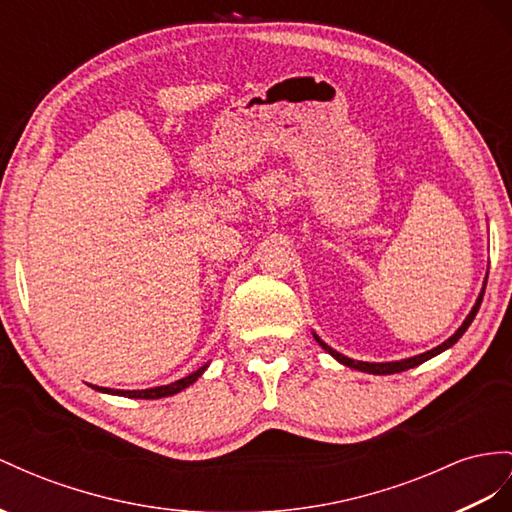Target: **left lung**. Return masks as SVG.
Listing matches in <instances>:
<instances>
[{"instance_id":"obj_1","label":"left lung","mask_w":512,"mask_h":512,"mask_svg":"<svg viewBox=\"0 0 512 512\" xmlns=\"http://www.w3.org/2000/svg\"><path fill=\"white\" fill-rule=\"evenodd\" d=\"M484 287H487V281L482 283V290H480V294H478V298H476V305L471 307V311H469V316L463 320V324L458 326V331L452 335V337H448L445 339V342L441 344V346H437V348H432V350H428V352H422V355H415V357H409V359H400V361H387V363H368V361H355V359H348V357H344L342 352H337V350H333L329 344H324L322 339L313 333V337H316V342L329 352L331 357H335L339 363L342 365H348V368H355V370H359V372H368V374H398V372H404V370H411V368H417V365H422L424 361H428V359H432V357H437V355H441L443 350H448V348H452L458 339L463 337V333L469 329V324L474 322V318H476V313H478V309H480V303H482V296H484Z\"/></svg>"}]
</instances>
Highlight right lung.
<instances>
[{
  "label": "right lung",
  "mask_w": 512,
  "mask_h": 512,
  "mask_svg": "<svg viewBox=\"0 0 512 512\" xmlns=\"http://www.w3.org/2000/svg\"><path fill=\"white\" fill-rule=\"evenodd\" d=\"M207 365L209 363H205L203 368H199L196 372H192L190 376H186V378H179V381H175V383H170V385H162V387H151V389H110V387H97V385H90L93 389H97V391H101V393H110V396H123V398H138V400H157V398H166V396H175V393H179V391H183L186 387H190L192 383H196L199 381V378L203 376V372L207 370Z\"/></svg>",
  "instance_id": "1"
}]
</instances>
